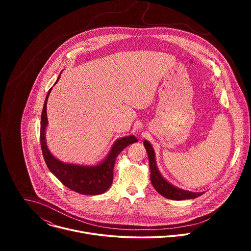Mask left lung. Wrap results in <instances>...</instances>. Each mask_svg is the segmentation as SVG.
I'll list each match as a JSON object with an SVG mask.
<instances>
[{"label":"left lung","instance_id":"8db88e82","mask_svg":"<svg viewBox=\"0 0 251 251\" xmlns=\"http://www.w3.org/2000/svg\"><path fill=\"white\" fill-rule=\"evenodd\" d=\"M144 146L148 153L149 163H150V170H151V183L155 190L162 195L166 199L175 200V201H182V200H190L196 199L202 195V193H192L188 191H184L181 189H177L168 183L165 178L161 176L158 168L156 166L155 161V153L148 141H144Z\"/></svg>","mask_w":251,"mask_h":251}]
</instances>
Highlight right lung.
Wrapping results in <instances>:
<instances>
[{
	"instance_id": "1",
	"label": "right lung",
	"mask_w": 251,
	"mask_h": 251,
	"mask_svg": "<svg viewBox=\"0 0 251 251\" xmlns=\"http://www.w3.org/2000/svg\"><path fill=\"white\" fill-rule=\"evenodd\" d=\"M60 75L56 80L58 81ZM55 82V84H56ZM51 88L49 90L44 109L42 112L41 120V146L44 155V159L50 171L58 178V180L71 191L82 195H100L108 190L113 182V168L116 157L123 151L124 148L129 146L132 143L138 141V139L131 135L128 137L117 140L108 155L101 164L93 167L77 166L74 164H65L54 158L46 142V127L48 125L47 116V103Z\"/></svg>"
}]
</instances>
